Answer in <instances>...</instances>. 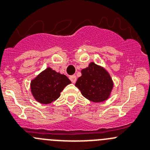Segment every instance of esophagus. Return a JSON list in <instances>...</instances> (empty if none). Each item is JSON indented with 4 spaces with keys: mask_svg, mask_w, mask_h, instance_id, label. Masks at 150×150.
I'll return each instance as SVG.
<instances>
[{
    "mask_svg": "<svg viewBox=\"0 0 150 150\" xmlns=\"http://www.w3.org/2000/svg\"><path fill=\"white\" fill-rule=\"evenodd\" d=\"M69 79H70V81H72V83H75L77 81V78L75 75H72V76H70L69 77Z\"/></svg>",
    "mask_w": 150,
    "mask_h": 150,
    "instance_id": "34e87169",
    "label": "esophagus"
}]
</instances>
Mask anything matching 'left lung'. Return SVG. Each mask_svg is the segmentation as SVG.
<instances>
[{
  "mask_svg": "<svg viewBox=\"0 0 150 150\" xmlns=\"http://www.w3.org/2000/svg\"><path fill=\"white\" fill-rule=\"evenodd\" d=\"M75 86L85 98L93 102H102L110 98L114 84L110 73L102 66L91 62L81 70Z\"/></svg>",
  "mask_w": 150,
  "mask_h": 150,
  "instance_id": "1",
  "label": "left lung"
}]
</instances>
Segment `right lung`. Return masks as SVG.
I'll return each instance as SVG.
<instances>
[{
    "label": "right lung",
    "mask_w": 150,
    "mask_h": 150,
    "mask_svg": "<svg viewBox=\"0 0 150 150\" xmlns=\"http://www.w3.org/2000/svg\"><path fill=\"white\" fill-rule=\"evenodd\" d=\"M70 83L66 75L48 67L32 80L30 91L37 102L47 104L57 100L64 87Z\"/></svg>",
    "instance_id": "obj_1"
}]
</instances>
